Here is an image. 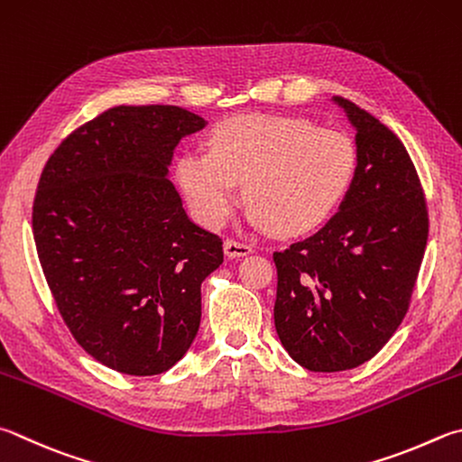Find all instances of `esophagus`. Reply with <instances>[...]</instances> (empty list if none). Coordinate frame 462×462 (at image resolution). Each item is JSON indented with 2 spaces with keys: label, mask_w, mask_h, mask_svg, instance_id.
I'll return each mask as SVG.
<instances>
[{
  "label": "esophagus",
  "mask_w": 462,
  "mask_h": 462,
  "mask_svg": "<svg viewBox=\"0 0 462 462\" xmlns=\"http://www.w3.org/2000/svg\"><path fill=\"white\" fill-rule=\"evenodd\" d=\"M253 253V246L246 245V242H238L228 238L224 242V254L228 258H238V256H246Z\"/></svg>",
  "instance_id": "esophagus-1"
}]
</instances>
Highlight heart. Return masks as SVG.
<instances>
[{
	"label": "heart",
	"instance_id": "b5f03b06",
	"mask_svg": "<svg viewBox=\"0 0 462 462\" xmlns=\"http://www.w3.org/2000/svg\"><path fill=\"white\" fill-rule=\"evenodd\" d=\"M347 135L282 115H240L216 125L208 153H186L175 181L199 222L217 228L245 183L248 220L276 236H305L337 212L356 180Z\"/></svg>",
	"mask_w": 462,
	"mask_h": 462
}]
</instances>
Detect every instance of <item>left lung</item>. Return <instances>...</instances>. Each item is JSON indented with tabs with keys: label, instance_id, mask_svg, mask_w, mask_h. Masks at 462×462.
I'll use <instances>...</instances> for the list:
<instances>
[{
	"label": "left lung",
	"instance_id": "8db88e82",
	"mask_svg": "<svg viewBox=\"0 0 462 462\" xmlns=\"http://www.w3.org/2000/svg\"><path fill=\"white\" fill-rule=\"evenodd\" d=\"M356 127L357 170L339 212L274 253V327L309 372H343L380 351L408 313L429 240L416 167L393 133L335 97Z\"/></svg>",
	"mask_w": 462,
	"mask_h": 462
}]
</instances>
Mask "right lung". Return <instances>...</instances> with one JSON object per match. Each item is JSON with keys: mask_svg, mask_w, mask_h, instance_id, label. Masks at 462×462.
<instances>
[{"mask_svg": "<svg viewBox=\"0 0 462 462\" xmlns=\"http://www.w3.org/2000/svg\"><path fill=\"white\" fill-rule=\"evenodd\" d=\"M202 116L173 105L113 106L66 137L32 209L38 258L79 346L129 375L170 370L202 317L222 240L189 220L165 178Z\"/></svg>", "mask_w": 462, "mask_h": 462, "instance_id": "right-lung-1", "label": "right lung"}]
</instances>
